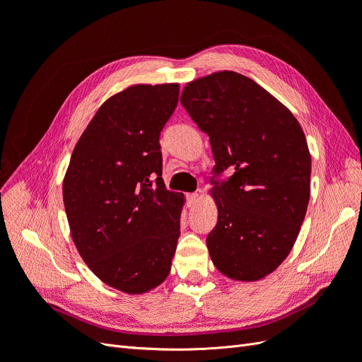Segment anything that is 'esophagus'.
I'll return each instance as SVG.
<instances>
[{
  "label": "esophagus",
  "mask_w": 362,
  "mask_h": 362,
  "mask_svg": "<svg viewBox=\"0 0 362 362\" xmlns=\"http://www.w3.org/2000/svg\"><path fill=\"white\" fill-rule=\"evenodd\" d=\"M196 199H198V193H189L187 194V202L189 205H193L196 202Z\"/></svg>",
  "instance_id": "1"
}]
</instances>
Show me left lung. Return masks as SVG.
Instances as JSON below:
<instances>
[{
    "instance_id": "obj_1",
    "label": "left lung",
    "mask_w": 362,
    "mask_h": 362,
    "mask_svg": "<svg viewBox=\"0 0 362 362\" xmlns=\"http://www.w3.org/2000/svg\"><path fill=\"white\" fill-rule=\"evenodd\" d=\"M181 104L210 137L217 223L206 237L225 276L258 281L287 258L310 202L311 156L291 112L254 80L214 72L184 87ZM228 170L232 177L222 180Z\"/></svg>"
}]
</instances>
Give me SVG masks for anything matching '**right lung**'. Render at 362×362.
I'll use <instances>...</instances> for the list:
<instances>
[{
    "label": "right lung",
    "mask_w": 362,
    "mask_h": 362,
    "mask_svg": "<svg viewBox=\"0 0 362 362\" xmlns=\"http://www.w3.org/2000/svg\"><path fill=\"white\" fill-rule=\"evenodd\" d=\"M180 84L131 86L107 100L76 141L63 180L72 240L89 269L128 294L168 278L184 198L161 178L160 133Z\"/></svg>",
    "instance_id": "right-lung-1"
}]
</instances>
